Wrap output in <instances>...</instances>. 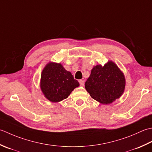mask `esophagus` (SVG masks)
<instances>
[{
	"mask_svg": "<svg viewBox=\"0 0 152 152\" xmlns=\"http://www.w3.org/2000/svg\"><path fill=\"white\" fill-rule=\"evenodd\" d=\"M79 84L80 86H83L85 84V81L83 80H79Z\"/></svg>",
	"mask_w": 152,
	"mask_h": 152,
	"instance_id": "34e87169",
	"label": "esophagus"
}]
</instances>
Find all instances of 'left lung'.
Wrapping results in <instances>:
<instances>
[{
	"label": "left lung",
	"instance_id": "8db88e82",
	"mask_svg": "<svg viewBox=\"0 0 152 152\" xmlns=\"http://www.w3.org/2000/svg\"><path fill=\"white\" fill-rule=\"evenodd\" d=\"M85 86L95 100L109 104L121 96L125 88V78L118 66L109 61L104 66L97 65L92 68Z\"/></svg>",
	"mask_w": 152,
	"mask_h": 152
}]
</instances>
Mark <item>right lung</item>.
I'll use <instances>...</instances> for the list:
<instances>
[{
	"label": "right lung",
	"mask_w": 152,
	"mask_h": 152,
	"mask_svg": "<svg viewBox=\"0 0 152 152\" xmlns=\"http://www.w3.org/2000/svg\"><path fill=\"white\" fill-rule=\"evenodd\" d=\"M79 86L69 72L61 64L49 62L43 69L40 86L45 97L52 102H59L68 97Z\"/></svg>",
	"instance_id": "obj_1"
}]
</instances>
